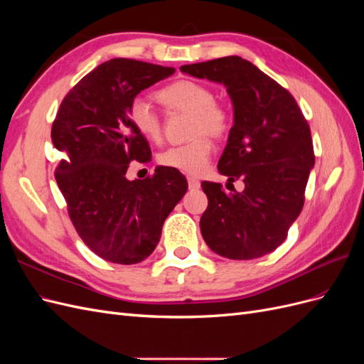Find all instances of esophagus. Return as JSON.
Listing matches in <instances>:
<instances>
[{"instance_id":"obj_1","label":"esophagus","mask_w":364,"mask_h":364,"mask_svg":"<svg viewBox=\"0 0 364 364\" xmlns=\"http://www.w3.org/2000/svg\"><path fill=\"white\" fill-rule=\"evenodd\" d=\"M188 186H190V190H199L200 182L194 178H188Z\"/></svg>"}]
</instances>
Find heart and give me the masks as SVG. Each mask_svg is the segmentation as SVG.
<instances>
[{
	"mask_svg": "<svg viewBox=\"0 0 364 364\" xmlns=\"http://www.w3.org/2000/svg\"><path fill=\"white\" fill-rule=\"evenodd\" d=\"M156 97L171 111L193 115L191 141L182 146L165 149L158 156L164 167L197 176L205 171L213 153L206 135L218 138L226 134L229 121L222 107L215 105V94L203 83L178 80L158 91ZM129 119L141 136L156 142L162 136V123L158 112L142 97H135L129 106Z\"/></svg>",
	"mask_w": 364,
	"mask_h": 364,
	"instance_id": "b5f03b06",
	"label": "heart"
}]
</instances>
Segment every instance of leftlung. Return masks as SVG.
Returning <instances> with one entry per match:
<instances>
[{
	"instance_id": "obj_1",
	"label": "left lung",
	"mask_w": 364,
	"mask_h": 364,
	"mask_svg": "<svg viewBox=\"0 0 364 364\" xmlns=\"http://www.w3.org/2000/svg\"><path fill=\"white\" fill-rule=\"evenodd\" d=\"M181 71L226 87L234 126L217 168L229 182H245L243 191L229 194L220 183H202L205 243L229 259L267 255L302 211L314 167L310 126L287 90L238 56L183 65Z\"/></svg>"
}]
</instances>
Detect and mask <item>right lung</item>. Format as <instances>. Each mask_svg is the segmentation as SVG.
<instances>
[{"label": "right lung", "instance_id": "right-lung-1", "mask_svg": "<svg viewBox=\"0 0 364 364\" xmlns=\"http://www.w3.org/2000/svg\"><path fill=\"white\" fill-rule=\"evenodd\" d=\"M174 71L132 59L107 60L67 94L53 123L51 141L65 156L56 182L71 222L83 243L109 262L144 261L188 188L182 173L164 165L144 181L126 178L132 161H151L147 139L130 123L129 106Z\"/></svg>", "mask_w": 364, "mask_h": 364}]
</instances>
